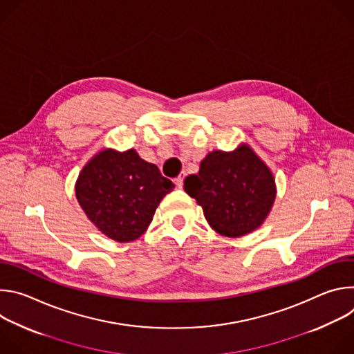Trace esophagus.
I'll return each mask as SVG.
<instances>
[{"label": "esophagus", "mask_w": 354, "mask_h": 354, "mask_svg": "<svg viewBox=\"0 0 354 354\" xmlns=\"http://www.w3.org/2000/svg\"><path fill=\"white\" fill-rule=\"evenodd\" d=\"M183 179H185V174H180L176 179H175V183L178 187H182L183 186Z\"/></svg>", "instance_id": "1"}]
</instances>
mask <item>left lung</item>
I'll list each match as a JSON object with an SVG mask.
<instances>
[{"label": "left lung", "mask_w": 354, "mask_h": 354, "mask_svg": "<svg viewBox=\"0 0 354 354\" xmlns=\"http://www.w3.org/2000/svg\"><path fill=\"white\" fill-rule=\"evenodd\" d=\"M183 187L203 209L209 225L228 238L258 230L277 193L273 172L246 142L234 151H212Z\"/></svg>", "instance_id": "1"}]
</instances>
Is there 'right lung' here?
Returning <instances> with one entry per match:
<instances>
[{"label": "right lung", "instance_id": "1", "mask_svg": "<svg viewBox=\"0 0 354 354\" xmlns=\"http://www.w3.org/2000/svg\"><path fill=\"white\" fill-rule=\"evenodd\" d=\"M175 185L134 148H104L81 169L75 196L89 221L116 242L140 238Z\"/></svg>", "mask_w": 354, "mask_h": 354}]
</instances>
